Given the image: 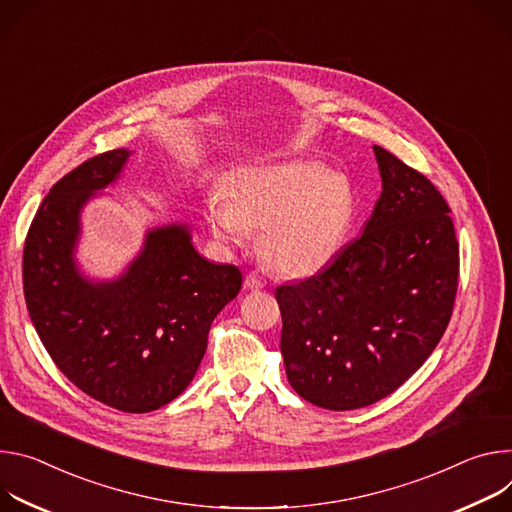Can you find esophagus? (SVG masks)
Returning <instances> with one entry per match:
<instances>
[{
  "instance_id": "34e87169",
  "label": "esophagus",
  "mask_w": 512,
  "mask_h": 512,
  "mask_svg": "<svg viewBox=\"0 0 512 512\" xmlns=\"http://www.w3.org/2000/svg\"><path fill=\"white\" fill-rule=\"evenodd\" d=\"M264 285H266V282H264L258 274H254V272H250V274L246 276V280H244V287H246L248 291H260V289H264Z\"/></svg>"
}]
</instances>
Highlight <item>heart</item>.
Wrapping results in <instances>:
<instances>
[{
    "label": "heart",
    "mask_w": 512,
    "mask_h": 512,
    "mask_svg": "<svg viewBox=\"0 0 512 512\" xmlns=\"http://www.w3.org/2000/svg\"><path fill=\"white\" fill-rule=\"evenodd\" d=\"M227 196L207 199L211 236L223 246H242L248 227H260V256L289 276L313 274L342 252L358 209L346 177L307 160L240 166L227 181Z\"/></svg>",
    "instance_id": "obj_1"
}]
</instances>
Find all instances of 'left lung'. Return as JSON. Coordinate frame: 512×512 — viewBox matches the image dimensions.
Returning a JSON list of instances; mask_svg holds the SVG:
<instances>
[{
	"instance_id": "left-lung-1",
	"label": "left lung",
	"mask_w": 512,
	"mask_h": 512,
	"mask_svg": "<svg viewBox=\"0 0 512 512\" xmlns=\"http://www.w3.org/2000/svg\"><path fill=\"white\" fill-rule=\"evenodd\" d=\"M372 148L382 193L362 238L321 274L276 289L287 378L329 411L368 407L411 378L439 344L458 291L449 205L415 168Z\"/></svg>"
}]
</instances>
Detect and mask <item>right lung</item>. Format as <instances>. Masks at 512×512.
Listing matches in <instances>:
<instances>
[{"mask_svg":"<svg viewBox=\"0 0 512 512\" xmlns=\"http://www.w3.org/2000/svg\"><path fill=\"white\" fill-rule=\"evenodd\" d=\"M132 154L93 156L50 189L24 246V297L40 342L77 388L118 411L150 413L191 384L242 272L203 258L185 221L148 227L120 274L85 272L83 209L120 181Z\"/></svg>","mask_w":512,"mask_h":512,"instance_id":"obj_1","label":"right lung"}]
</instances>
